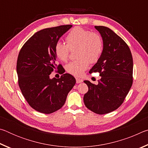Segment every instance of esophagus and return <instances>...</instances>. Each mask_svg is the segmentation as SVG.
<instances>
[{
	"label": "esophagus",
	"instance_id": "34e87169",
	"mask_svg": "<svg viewBox=\"0 0 148 148\" xmlns=\"http://www.w3.org/2000/svg\"><path fill=\"white\" fill-rule=\"evenodd\" d=\"M76 83L77 84H79V83H82V82H83V80L80 78H78V77H76Z\"/></svg>",
	"mask_w": 148,
	"mask_h": 148
}]
</instances>
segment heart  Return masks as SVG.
<instances>
[{"label":"heart","instance_id":"1","mask_svg":"<svg viewBox=\"0 0 148 148\" xmlns=\"http://www.w3.org/2000/svg\"><path fill=\"white\" fill-rule=\"evenodd\" d=\"M67 44L58 42L55 46V53L57 58L66 61L69 58L70 49L78 48L77 58L66 65V71L74 76H79L89 67L90 63L99 61L103 51L101 37L80 27L72 29L66 37Z\"/></svg>","mask_w":148,"mask_h":148}]
</instances>
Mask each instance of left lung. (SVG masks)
<instances>
[{"mask_svg":"<svg viewBox=\"0 0 148 148\" xmlns=\"http://www.w3.org/2000/svg\"><path fill=\"white\" fill-rule=\"evenodd\" d=\"M103 42V51L89 73L99 72L101 79L95 85L84 82L89 90L84 95L86 106L97 114H105L118 108L132 84L133 60L129 46L108 27L95 26Z\"/></svg>","mask_w":148,"mask_h":148,"instance_id":"8db88e82","label":"left lung"}]
</instances>
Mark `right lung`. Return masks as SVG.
Wrapping results in <instances>:
<instances>
[{
    "label": "right lung",
    "instance_id": "obj_1",
    "mask_svg": "<svg viewBox=\"0 0 148 148\" xmlns=\"http://www.w3.org/2000/svg\"><path fill=\"white\" fill-rule=\"evenodd\" d=\"M71 25L40 30L27 40L19 51L17 61L18 84L25 99L32 108L40 113L51 114L59 110L76 84V79L57 68L59 79L49 75L57 68L55 46L71 28ZM63 69V68H62Z\"/></svg>",
    "mask_w": 148,
    "mask_h": 148
}]
</instances>
